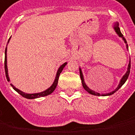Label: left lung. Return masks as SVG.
Returning a JSON list of instances; mask_svg holds the SVG:
<instances>
[{
	"label": "left lung",
	"mask_w": 135,
	"mask_h": 135,
	"mask_svg": "<svg viewBox=\"0 0 135 135\" xmlns=\"http://www.w3.org/2000/svg\"><path fill=\"white\" fill-rule=\"evenodd\" d=\"M114 30H115V31H116L117 33L118 34V36H120V37H121V38H123V39L124 40L125 43H126V44H127V41H126V38H124V36H123V35L121 33V32H120V28H119V24H118V23H116V24L114 25ZM126 47H127V49L129 48V47H128V44H126ZM130 68H131V61H129V67H128V70H127L126 74H125L124 76H123V77L122 78V79L120 80V84H119V85H118V87H117V88L116 89H115L114 91H112V92L109 93V94H102V96H109V95H112L113 94H114L117 91H118L120 88L122 87V85H123L125 82H126V81L127 80L128 77H129V74H130ZM79 73H80V78H81V80H82V86H83V88H85V90L88 91V92L89 94H91L95 95V96H100V95H101L100 94H99V93H97V92H95V91L91 90V89H90V88H89L85 85V82H84V79H83V76H82V71H81V69H79Z\"/></svg>",
	"instance_id": "obj_1"
}]
</instances>
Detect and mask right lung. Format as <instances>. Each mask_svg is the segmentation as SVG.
<instances>
[{
	"label": "right lung",
	"instance_id": "add662e5",
	"mask_svg": "<svg viewBox=\"0 0 135 135\" xmlns=\"http://www.w3.org/2000/svg\"><path fill=\"white\" fill-rule=\"evenodd\" d=\"M9 42V41H8ZM6 50H5V60H4V68H5V73H6V77L7 81H9V76H8V70H7V65H6ZM67 65V62L64 63L62 65L60 66V68H59L58 71H57L56 76V79H55V81L53 82V84L52 85V86L50 87L48 89H47L46 91H43V92H41V93H38V94H25L22 91H21L20 90H18V88H16L15 87H13L14 90L16 91L19 94H21L22 97L27 98V99H36V98H38L40 97H45V96H47V95L50 94L51 93H53V91L56 89V88L57 86V84H58V80H59V75L61 74V72L62 71L63 68H65V66ZM12 86H13L12 84H11Z\"/></svg>",
	"mask_w": 135,
	"mask_h": 135
}]
</instances>
